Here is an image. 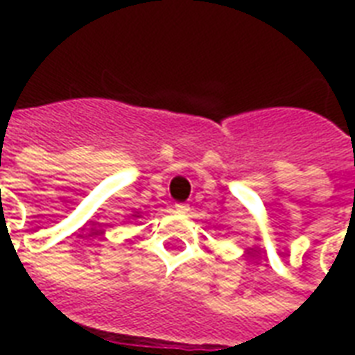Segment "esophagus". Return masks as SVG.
<instances>
[{
	"label": "esophagus",
	"instance_id": "obj_1",
	"mask_svg": "<svg viewBox=\"0 0 355 355\" xmlns=\"http://www.w3.org/2000/svg\"><path fill=\"white\" fill-rule=\"evenodd\" d=\"M175 208H177L178 214H188V211H189V205H186V202H178Z\"/></svg>",
	"mask_w": 355,
	"mask_h": 355
}]
</instances>
